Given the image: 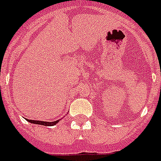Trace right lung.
I'll use <instances>...</instances> for the list:
<instances>
[{"label":"right lung","mask_w":161,"mask_h":161,"mask_svg":"<svg viewBox=\"0 0 161 161\" xmlns=\"http://www.w3.org/2000/svg\"><path fill=\"white\" fill-rule=\"evenodd\" d=\"M29 122L34 123V124H39V125H43V126H54L55 124L59 122V120L56 121H52V122H46V121H40V120H32V119H28Z\"/></svg>","instance_id":"1"}]
</instances>
